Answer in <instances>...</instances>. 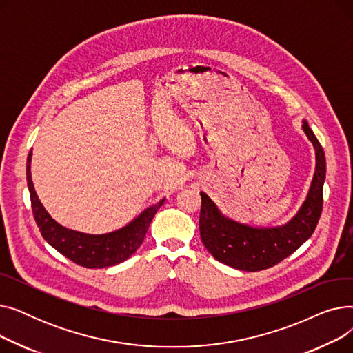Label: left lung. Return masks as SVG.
Masks as SVG:
<instances>
[{"label":"left lung","instance_id":"obj_1","mask_svg":"<svg viewBox=\"0 0 353 353\" xmlns=\"http://www.w3.org/2000/svg\"><path fill=\"white\" fill-rule=\"evenodd\" d=\"M302 127L314 147L316 170L301 210L286 225L277 228L242 225L225 217L206 193H200V237L216 261L239 270H263L298 250L316 229L323 206L326 160L323 148L307 121H303Z\"/></svg>","mask_w":353,"mask_h":353}]
</instances>
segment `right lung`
<instances>
[{
	"mask_svg": "<svg viewBox=\"0 0 353 353\" xmlns=\"http://www.w3.org/2000/svg\"><path fill=\"white\" fill-rule=\"evenodd\" d=\"M27 183L32 214L41 236L48 245L68 257L70 261L90 269L108 268L127 261L141 246L148 226L164 203L163 199L157 205L147 208L139 217L116 232L87 234L63 228L47 213L34 190L31 180V152L27 157Z\"/></svg>",
	"mask_w": 353,
	"mask_h": 353,
	"instance_id": "obj_1",
	"label": "right lung"
}]
</instances>
